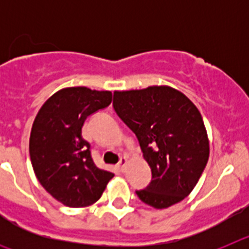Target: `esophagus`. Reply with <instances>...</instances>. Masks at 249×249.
<instances>
[{
    "instance_id": "34e87169",
    "label": "esophagus",
    "mask_w": 249,
    "mask_h": 249,
    "mask_svg": "<svg viewBox=\"0 0 249 249\" xmlns=\"http://www.w3.org/2000/svg\"><path fill=\"white\" fill-rule=\"evenodd\" d=\"M128 164V158L127 157H122L120 160V163H118V167H120L121 171H124L126 169V166Z\"/></svg>"
}]
</instances>
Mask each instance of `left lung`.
<instances>
[{
  "mask_svg": "<svg viewBox=\"0 0 249 249\" xmlns=\"http://www.w3.org/2000/svg\"><path fill=\"white\" fill-rule=\"evenodd\" d=\"M113 107L135 132L152 171L138 198L163 210L181 202L198 182L210 157V140L195 103L169 86L114 91Z\"/></svg>",
  "mask_w": 249,
  "mask_h": 249,
  "instance_id": "obj_1",
  "label": "left lung"
}]
</instances>
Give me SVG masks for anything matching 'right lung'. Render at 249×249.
I'll use <instances>...</instances> for the list:
<instances>
[{"mask_svg": "<svg viewBox=\"0 0 249 249\" xmlns=\"http://www.w3.org/2000/svg\"><path fill=\"white\" fill-rule=\"evenodd\" d=\"M111 102V91L66 87L52 94L35 118L31 163L43 188L65 206H91L113 178V173L94 164L89 143L82 137L86 118Z\"/></svg>", "mask_w": 249, "mask_h": 249, "instance_id": "obj_1", "label": "right lung"}]
</instances>
